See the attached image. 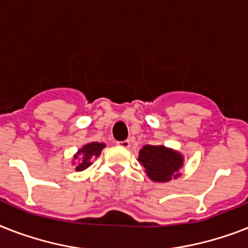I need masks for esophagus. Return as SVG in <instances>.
<instances>
[{
  "instance_id": "34e87169",
  "label": "esophagus",
  "mask_w": 248,
  "mask_h": 248,
  "mask_svg": "<svg viewBox=\"0 0 248 248\" xmlns=\"http://www.w3.org/2000/svg\"><path fill=\"white\" fill-rule=\"evenodd\" d=\"M117 145L118 146H121V148H130V141L128 140H124V141H117Z\"/></svg>"
}]
</instances>
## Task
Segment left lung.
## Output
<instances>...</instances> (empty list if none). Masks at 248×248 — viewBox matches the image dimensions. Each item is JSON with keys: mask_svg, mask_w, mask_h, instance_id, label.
<instances>
[{"mask_svg": "<svg viewBox=\"0 0 248 248\" xmlns=\"http://www.w3.org/2000/svg\"><path fill=\"white\" fill-rule=\"evenodd\" d=\"M139 162L145 168L149 178L155 182H168L178 177L174 174L183 164L181 154L164 146L145 145L139 153Z\"/></svg>", "mask_w": 248, "mask_h": 248, "instance_id": "1", "label": "left lung"}]
</instances>
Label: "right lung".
<instances>
[{"instance_id":"obj_1","label":"right lung","mask_w":248,"mask_h":248,"mask_svg":"<svg viewBox=\"0 0 248 248\" xmlns=\"http://www.w3.org/2000/svg\"><path fill=\"white\" fill-rule=\"evenodd\" d=\"M106 146L102 142H90V144H86L84 148H81L78 152V154L75 155V159H78V164L76 167V170H86L88 167L92 164L90 163V158L93 156H99L100 152L103 150V148ZM80 156L78 157V155Z\"/></svg>"}]
</instances>
